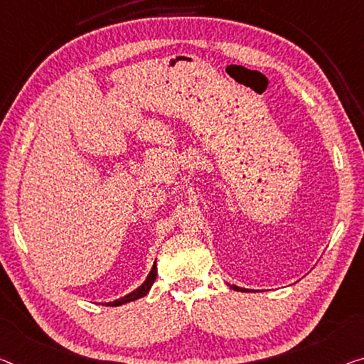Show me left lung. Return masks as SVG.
<instances>
[{
  "label": "left lung",
  "mask_w": 364,
  "mask_h": 364,
  "mask_svg": "<svg viewBox=\"0 0 364 364\" xmlns=\"http://www.w3.org/2000/svg\"><path fill=\"white\" fill-rule=\"evenodd\" d=\"M231 288L236 289V291H249V289H245V288H239V287H236V284H232Z\"/></svg>",
  "instance_id": "left-lung-1"
}]
</instances>
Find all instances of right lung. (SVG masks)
I'll use <instances>...</instances> for the list:
<instances>
[{
  "instance_id": "right-lung-1",
  "label": "right lung",
  "mask_w": 364,
  "mask_h": 364,
  "mask_svg": "<svg viewBox=\"0 0 364 364\" xmlns=\"http://www.w3.org/2000/svg\"><path fill=\"white\" fill-rule=\"evenodd\" d=\"M156 275H158V268H156V262H154V265H153V268H151L149 275L146 277V279H144V283L141 284V287H138V288L135 289V291L128 293L127 296H124V298L112 301V303H104V304H105V306L115 307V306H122V304L130 303V301H135V299L143 298V296L148 294L151 287H153V283H154V279H156Z\"/></svg>"
}]
</instances>
